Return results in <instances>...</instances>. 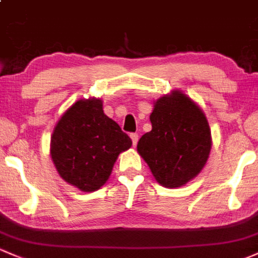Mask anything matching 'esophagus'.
<instances>
[{"label":"esophagus","instance_id":"34e87169","mask_svg":"<svg viewBox=\"0 0 258 258\" xmlns=\"http://www.w3.org/2000/svg\"><path fill=\"white\" fill-rule=\"evenodd\" d=\"M130 139L133 141V145L137 146L138 140H139V135H138L137 133H132V134H130Z\"/></svg>","mask_w":258,"mask_h":258}]
</instances>
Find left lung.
Listing matches in <instances>:
<instances>
[{
	"mask_svg": "<svg viewBox=\"0 0 258 258\" xmlns=\"http://www.w3.org/2000/svg\"><path fill=\"white\" fill-rule=\"evenodd\" d=\"M151 132L138 143V152L163 187H181L202 171L212 149L206 114L179 91L154 104Z\"/></svg>",
	"mask_w": 258,
	"mask_h": 258,
	"instance_id": "obj_1",
	"label": "left lung"
}]
</instances>
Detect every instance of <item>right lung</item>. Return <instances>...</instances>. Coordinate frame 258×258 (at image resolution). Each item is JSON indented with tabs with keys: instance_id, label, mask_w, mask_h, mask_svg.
Wrapping results in <instances>:
<instances>
[{
	"instance_id": "add662e5",
	"label": "right lung",
	"mask_w": 258,
	"mask_h": 258,
	"mask_svg": "<svg viewBox=\"0 0 258 258\" xmlns=\"http://www.w3.org/2000/svg\"><path fill=\"white\" fill-rule=\"evenodd\" d=\"M132 140L103 113L101 99H80L57 121L50 155L63 181L84 192H95L109 178L120 152Z\"/></svg>"
}]
</instances>
